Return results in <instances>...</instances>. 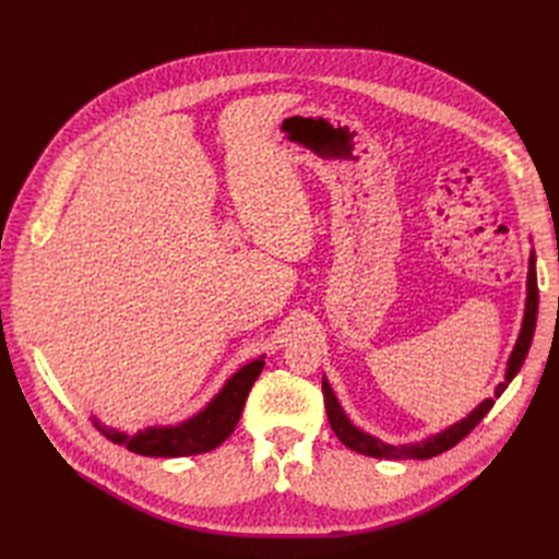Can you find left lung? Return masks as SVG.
I'll return each mask as SVG.
<instances>
[{
    "mask_svg": "<svg viewBox=\"0 0 559 559\" xmlns=\"http://www.w3.org/2000/svg\"><path fill=\"white\" fill-rule=\"evenodd\" d=\"M536 312H538V284H536V257L532 251L530 275H527V310H524L522 331L518 335V343H515L513 354L509 359V368H506V380L497 386V392H495L497 399L503 394V389L509 386V382L518 376V370L524 364V357H527L532 337H534V326H536ZM321 389H324V405H326V415H329L333 433L341 438V443H345L349 450L359 452V454L376 456V460H429V456L441 454V452L454 448L456 443L462 441V438H466L473 429H476L480 425V419L489 411H492V405H495V399H487L468 417H464L462 421H456V425H452L450 429L436 433V436L427 438V441H421V443L399 445L396 448V445H386V443L378 441V438L359 431L357 427H352L349 419L343 413V408L337 405V399L333 396L326 380L321 382Z\"/></svg>",
    "mask_w": 559,
    "mask_h": 559,
    "instance_id": "obj_1",
    "label": "left lung"
}]
</instances>
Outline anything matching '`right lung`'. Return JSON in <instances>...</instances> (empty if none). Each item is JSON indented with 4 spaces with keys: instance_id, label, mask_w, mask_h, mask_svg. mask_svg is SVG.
Returning a JSON list of instances; mask_svg holds the SVG:
<instances>
[{
    "instance_id": "add662e5",
    "label": "right lung",
    "mask_w": 559,
    "mask_h": 559,
    "mask_svg": "<svg viewBox=\"0 0 559 559\" xmlns=\"http://www.w3.org/2000/svg\"><path fill=\"white\" fill-rule=\"evenodd\" d=\"M265 361L257 359L235 373L226 386L214 396L205 411L183 421L179 427L144 429L134 436L103 427L95 421L99 433H105L111 443L126 445L134 454L144 456H191L210 452L222 445L235 431L245 408V401L251 392V384L261 376Z\"/></svg>"
}]
</instances>
